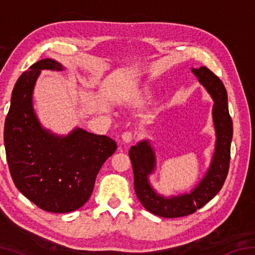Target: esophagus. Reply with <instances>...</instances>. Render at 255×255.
<instances>
[{
  "instance_id": "1",
  "label": "esophagus",
  "mask_w": 255,
  "mask_h": 255,
  "mask_svg": "<svg viewBox=\"0 0 255 255\" xmlns=\"http://www.w3.org/2000/svg\"><path fill=\"white\" fill-rule=\"evenodd\" d=\"M122 139H123L124 143H126V144L131 143V140H132V135H131V132H129V131H127V132H124L123 135H122Z\"/></svg>"
}]
</instances>
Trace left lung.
Returning <instances> with one entry per match:
<instances>
[{"instance_id": "left-lung-1", "label": "left lung", "mask_w": 255, "mask_h": 255, "mask_svg": "<svg viewBox=\"0 0 255 255\" xmlns=\"http://www.w3.org/2000/svg\"><path fill=\"white\" fill-rule=\"evenodd\" d=\"M191 73L213 99L211 110L215 128V148L209 166L190 191L179 195H162L150 183V175L157 169L156 149L149 139H141L129 150L133 170L137 198L146 209L164 218L193 214L221 191L228 173L233 138V123L228 112L227 92L223 82L205 66L191 68Z\"/></svg>"}]
</instances>
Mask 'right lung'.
I'll list each match as a JSON object with an SVG mask.
<instances>
[{"mask_svg": "<svg viewBox=\"0 0 255 255\" xmlns=\"http://www.w3.org/2000/svg\"><path fill=\"white\" fill-rule=\"evenodd\" d=\"M44 70L65 67L45 58L16 81L4 125L6 159L15 187L24 197L49 213H71L90 199L99 171L117 143L80 127L59 135L42 126L33 108V91Z\"/></svg>", "mask_w": 255, "mask_h": 255, "instance_id": "right-lung-1", "label": "right lung"}]
</instances>
